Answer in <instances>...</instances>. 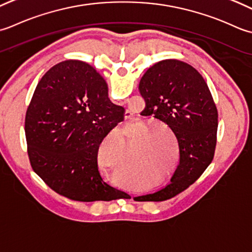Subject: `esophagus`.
<instances>
[{
    "label": "esophagus",
    "instance_id": "1",
    "mask_svg": "<svg viewBox=\"0 0 252 252\" xmlns=\"http://www.w3.org/2000/svg\"><path fill=\"white\" fill-rule=\"evenodd\" d=\"M126 113H128V112H126ZM130 114H131V113H130ZM126 117V119H127V117H129V116H125Z\"/></svg>",
    "mask_w": 252,
    "mask_h": 252
}]
</instances>
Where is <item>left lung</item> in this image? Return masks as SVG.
I'll list each match as a JSON object with an SVG mask.
<instances>
[{
    "instance_id": "obj_1",
    "label": "left lung",
    "mask_w": 252,
    "mask_h": 252,
    "mask_svg": "<svg viewBox=\"0 0 252 252\" xmlns=\"http://www.w3.org/2000/svg\"><path fill=\"white\" fill-rule=\"evenodd\" d=\"M145 113L161 121L176 137L179 164L171 183L141 201H164L187 189L212 162L217 146L218 110L203 77L191 65L164 60L139 83Z\"/></svg>"
}]
</instances>
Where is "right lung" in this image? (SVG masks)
Masks as SVG:
<instances>
[{"instance_id": "1", "label": "right lung", "mask_w": 252, "mask_h": 252, "mask_svg": "<svg viewBox=\"0 0 252 252\" xmlns=\"http://www.w3.org/2000/svg\"><path fill=\"white\" fill-rule=\"evenodd\" d=\"M107 85L91 65L61 62L37 85L26 113L27 151L33 171L48 186L75 201H112L128 194L101 177L97 151L124 120Z\"/></svg>"}]
</instances>
